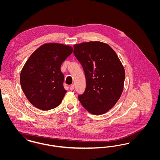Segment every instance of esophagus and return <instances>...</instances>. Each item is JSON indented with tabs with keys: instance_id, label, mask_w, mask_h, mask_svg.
<instances>
[{
	"instance_id": "34e87169",
	"label": "esophagus",
	"mask_w": 160,
	"mask_h": 160,
	"mask_svg": "<svg viewBox=\"0 0 160 160\" xmlns=\"http://www.w3.org/2000/svg\"><path fill=\"white\" fill-rule=\"evenodd\" d=\"M69 89H70L71 91H73V90L74 89V84L71 85L70 87H69Z\"/></svg>"
}]
</instances>
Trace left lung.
I'll return each instance as SVG.
<instances>
[{
	"mask_svg": "<svg viewBox=\"0 0 160 160\" xmlns=\"http://www.w3.org/2000/svg\"><path fill=\"white\" fill-rule=\"evenodd\" d=\"M86 80L83 93L78 98L91 113H106L119 99L123 88L125 70L118 56L108 44L91 41L74 46Z\"/></svg>",
	"mask_w": 160,
	"mask_h": 160,
	"instance_id": "8db88e82",
	"label": "left lung"
}]
</instances>
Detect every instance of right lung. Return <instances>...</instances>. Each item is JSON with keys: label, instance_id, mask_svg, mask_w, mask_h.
Listing matches in <instances>:
<instances>
[{"label": "right lung", "instance_id": "1", "mask_svg": "<svg viewBox=\"0 0 160 160\" xmlns=\"http://www.w3.org/2000/svg\"><path fill=\"white\" fill-rule=\"evenodd\" d=\"M71 46L45 44L35 50L24 64L20 81L31 104L42 110L58 106L67 91L61 66L72 52Z\"/></svg>", "mask_w": 160, "mask_h": 160}]
</instances>
